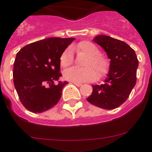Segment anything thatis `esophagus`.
<instances>
[{
	"label": "esophagus",
	"instance_id": "esophagus-1",
	"mask_svg": "<svg viewBox=\"0 0 152 152\" xmlns=\"http://www.w3.org/2000/svg\"><path fill=\"white\" fill-rule=\"evenodd\" d=\"M73 84H75L76 86H77V87H80V86L82 85L81 83H78V82H73Z\"/></svg>",
	"mask_w": 152,
	"mask_h": 152
}]
</instances>
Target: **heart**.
<instances>
[{"instance_id": "obj_1", "label": "heart", "mask_w": 152, "mask_h": 152, "mask_svg": "<svg viewBox=\"0 0 152 152\" xmlns=\"http://www.w3.org/2000/svg\"><path fill=\"white\" fill-rule=\"evenodd\" d=\"M75 49L78 53L87 56L84 63L85 68L73 67L66 70L64 72V79L73 82L92 81L97 77V74L99 77H102L108 72L110 61L107 58L100 54V49L95 44L84 40L80 42ZM73 62V54L71 49L68 48L62 52L60 57V64L62 68H65L72 65Z\"/></svg>"}]
</instances>
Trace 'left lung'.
Here are the masks:
<instances>
[{
    "instance_id": "left-lung-1",
    "label": "left lung",
    "mask_w": 152,
    "mask_h": 152,
    "mask_svg": "<svg viewBox=\"0 0 152 152\" xmlns=\"http://www.w3.org/2000/svg\"><path fill=\"white\" fill-rule=\"evenodd\" d=\"M94 41L106 51L110 68L103 84L92 86L93 92L87 100L102 109L113 110L128 99L135 87L139 60L125 42L105 35L96 36Z\"/></svg>"
}]
</instances>
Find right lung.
<instances>
[{"label": "right lung", "mask_w": 152, "mask_h": 152, "mask_svg": "<svg viewBox=\"0 0 152 152\" xmlns=\"http://www.w3.org/2000/svg\"><path fill=\"white\" fill-rule=\"evenodd\" d=\"M74 38L53 37L23 47L17 52L13 84L23 107L34 113L45 112L59 101L62 88L60 57Z\"/></svg>", "instance_id": "add662e5"}]
</instances>
